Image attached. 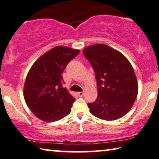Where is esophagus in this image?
<instances>
[{"label": "esophagus", "mask_w": 159, "mask_h": 159, "mask_svg": "<svg viewBox=\"0 0 159 159\" xmlns=\"http://www.w3.org/2000/svg\"><path fill=\"white\" fill-rule=\"evenodd\" d=\"M78 96H80V97H82L84 96V92H79L78 93Z\"/></svg>", "instance_id": "1"}]
</instances>
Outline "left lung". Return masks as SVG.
<instances>
[{
  "instance_id": "obj_1",
  "label": "left lung",
  "mask_w": 159,
  "mask_h": 159,
  "mask_svg": "<svg viewBox=\"0 0 159 159\" xmlns=\"http://www.w3.org/2000/svg\"><path fill=\"white\" fill-rule=\"evenodd\" d=\"M93 67L98 86V97L88 103L90 113L106 120L124 116L132 108L139 85L129 60L117 50L105 44H95L83 51Z\"/></svg>"
}]
</instances>
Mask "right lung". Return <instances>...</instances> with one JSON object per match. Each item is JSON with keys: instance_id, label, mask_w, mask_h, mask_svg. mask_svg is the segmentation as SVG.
<instances>
[{"instance_id": "add662e5", "label": "right lung", "mask_w": 159, "mask_h": 159, "mask_svg": "<svg viewBox=\"0 0 159 159\" xmlns=\"http://www.w3.org/2000/svg\"><path fill=\"white\" fill-rule=\"evenodd\" d=\"M80 51L54 47L35 61L25 79L23 96L28 107L38 118L56 121L69 114L75 99L63 87L62 74Z\"/></svg>"}]
</instances>
